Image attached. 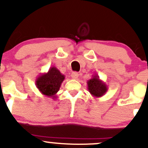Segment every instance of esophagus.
Returning a JSON list of instances; mask_svg holds the SVG:
<instances>
[{
  "label": "esophagus",
  "instance_id": "esophagus-1",
  "mask_svg": "<svg viewBox=\"0 0 148 148\" xmlns=\"http://www.w3.org/2000/svg\"><path fill=\"white\" fill-rule=\"evenodd\" d=\"M71 76H72L73 79H76L79 77V74H78V72H73L71 74Z\"/></svg>",
  "mask_w": 148,
  "mask_h": 148
}]
</instances>
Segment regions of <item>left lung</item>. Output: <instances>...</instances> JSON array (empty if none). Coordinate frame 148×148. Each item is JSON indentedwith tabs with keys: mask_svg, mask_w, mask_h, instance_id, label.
<instances>
[{
	"mask_svg": "<svg viewBox=\"0 0 148 148\" xmlns=\"http://www.w3.org/2000/svg\"><path fill=\"white\" fill-rule=\"evenodd\" d=\"M87 84L88 91L94 97H101L108 90V86L99 79L97 74L92 75L91 79L87 81Z\"/></svg>",
	"mask_w": 148,
	"mask_h": 148,
	"instance_id": "8db88e82",
	"label": "left lung"
}]
</instances>
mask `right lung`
Instances as JSON below:
<instances>
[{
	"label": "right lung",
	"instance_id": "1",
	"mask_svg": "<svg viewBox=\"0 0 148 148\" xmlns=\"http://www.w3.org/2000/svg\"><path fill=\"white\" fill-rule=\"evenodd\" d=\"M65 76L56 67H51L47 73L40 74L35 81V85L44 95L55 99Z\"/></svg>",
	"mask_w": 148,
	"mask_h": 148
}]
</instances>
